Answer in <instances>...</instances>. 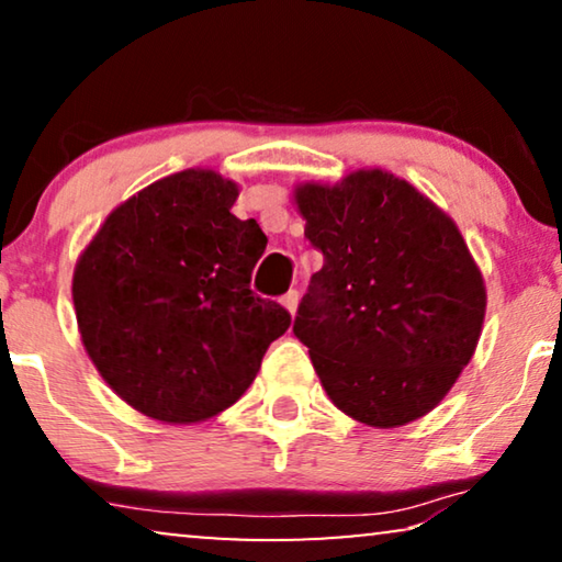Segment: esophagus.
I'll return each mask as SVG.
<instances>
[{"mask_svg":"<svg viewBox=\"0 0 562 562\" xmlns=\"http://www.w3.org/2000/svg\"><path fill=\"white\" fill-rule=\"evenodd\" d=\"M297 303H300V292L297 290H290V292H284V295H282V305L288 307L292 315H295V311H297Z\"/></svg>","mask_w":562,"mask_h":562,"instance_id":"1","label":"esophagus"}]
</instances>
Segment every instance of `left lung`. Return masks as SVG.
Instances as JSON below:
<instances>
[{
  "instance_id": "left-lung-1",
  "label": "left lung",
  "mask_w": 562,
  "mask_h": 562,
  "mask_svg": "<svg viewBox=\"0 0 562 562\" xmlns=\"http://www.w3.org/2000/svg\"><path fill=\"white\" fill-rule=\"evenodd\" d=\"M305 239L323 251L297 307L330 402L369 428L428 415L476 351L486 284L456 221L382 168L300 183Z\"/></svg>"
}]
</instances>
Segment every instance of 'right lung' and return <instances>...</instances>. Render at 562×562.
I'll list each match as a JSON object with an SVG mask.
<instances>
[{
	"label": "right lung",
	"mask_w": 562,
	"mask_h": 562,
	"mask_svg": "<svg viewBox=\"0 0 562 562\" xmlns=\"http://www.w3.org/2000/svg\"><path fill=\"white\" fill-rule=\"evenodd\" d=\"M234 180L191 168L116 205L74 270L83 349L126 405L168 425L232 407L290 328V313L249 290L267 247L236 218Z\"/></svg>",
	"instance_id": "obj_1"
}]
</instances>
